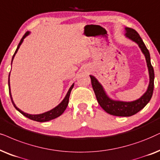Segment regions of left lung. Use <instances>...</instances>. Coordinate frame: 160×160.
I'll list each match as a JSON object with an SVG mask.
<instances>
[{
    "mask_svg": "<svg viewBox=\"0 0 160 160\" xmlns=\"http://www.w3.org/2000/svg\"><path fill=\"white\" fill-rule=\"evenodd\" d=\"M126 37L128 39H132L139 45L142 52L145 55L146 60L148 66L149 72V85L148 90L144 93L142 96H141L138 100L131 101V102H125V101H114L112 100L106 94L103 90L102 85L98 82V81L93 76H90L92 83V89L96 96L97 101L103 109L107 113L112 115L121 116V117H129V116L135 115L139 111L142 109L146 107L147 103L150 101L152 97L153 92V82H154V71L151 63V57L148 50L147 49L146 45L140 35L135 30L131 28H125Z\"/></svg>",
    "mask_w": 160,
    "mask_h": 160,
    "instance_id": "obj_1",
    "label": "left lung"
}]
</instances>
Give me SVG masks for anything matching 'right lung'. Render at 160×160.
Instances as JSON below:
<instances>
[{
    "label": "right lung",
    "instance_id": "right-lung-1",
    "mask_svg": "<svg viewBox=\"0 0 160 160\" xmlns=\"http://www.w3.org/2000/svg\"><path fill=\"white\" fill-rule=\"evenodd\" d=\"M30 34L29 32H26V34L23 35V37H22L21 40H20V42H19V44L18 45V48H17L15 52H14L13 57H12V61H13V59L14 57V56H15L16 53L18 52V49H19V48L20 46V45L22 44V42H23V39H25V37L26 36H28V34ZM10 75V74H9ZM9 95H10V98H11V100H12V102L13 103L14 107H15V109H17L18 111H19L20 113L22 114V115H23L24 116H26V118H29L31 120H33V121H37V122H45V121H51V120H53V119H55V118H57L59 117L62 115V113L65 112V110L66 109V108H67L68 105V102H69V97H70V92H71L72 88H73L74 86V84H72V86L70 87L69 90H68V92L67 93V95H66V96L65 97V98L63 99V101H62L61 103H59V105L57 106V107H56L55 108H53V109H51V110H50L48 112H44L42 114H39V115H30V114H28V113H26L24 112H22V110H20V109H18V107H16V105L14 104L13 100H12V94H11V91H10V82H9Z\"/></svg>",
    "mask_w": 160,
    "mask_h": 160
}]
</instances>
